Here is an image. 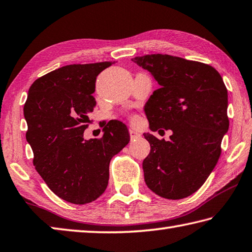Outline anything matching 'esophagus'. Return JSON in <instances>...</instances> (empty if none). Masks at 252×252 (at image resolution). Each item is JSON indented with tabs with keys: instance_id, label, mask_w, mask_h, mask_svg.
<instances>
[{
	"instance_id": "obj_1",
	"label": "esophagus",
	"mask_w": 252,
	"mask_h": 252,
	"mask_svg": "<svg viewBox=\"0 0 252 252\" xmlns=\"http://www.w3.org/2000/svg\"><path fill=\"white\" fill-rule=\"evenodd\" d=\"M129 133H130V138H131V140L139 139L140 136H141L139 132H136V131H135V130H133V129H130V130H129Z\"/></svg>"
}]
</instances>
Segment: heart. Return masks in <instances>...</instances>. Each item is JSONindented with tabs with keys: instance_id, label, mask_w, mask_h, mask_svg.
<instances>
[{
	"instance_id": "b5f03b06",
	"label": "heart",
	"mask_w": 252,
	"mask_h": 252,
	"mask_svg": "<svg viewBox=\"0 0 252 252\" xmlns=\"http://www.w3.org/2000/svg\"><path fill=\"white\" fill-rule=\"evenodd\" d=\"M132 121L135 122V121H136V118H135V117H132Z\"/></svg>"
}]
</instances>
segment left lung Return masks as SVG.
<instances>
[{
  "instance_id": "8db88e82",
  "label": "left lung",
  "mask_w": 252,
  "mask_h": 252,
  "mask_svg": "<svg viewBox=\"0 0 252 252\" xmlns=\"http://www.w3.org/2000/svg\"><path fill=\"white\" fill-rule=\"evenodd\" d=\"M132 61L161 86L144 108L151 131L173 132L168 141L143 134L151 145L142 165L145 184L163 198H185L202 187L220 157L229 127L227 88L207 63L162 54Z\"/></svg>"
}]
</instances>
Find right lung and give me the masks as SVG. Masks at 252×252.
<instances>
[{"mask_svg": "<svg viewBox=\"0 0 252 252\" xmlns=\"http://www.w3.org/2000/svg\"><path fill=\"white\" fill-rule=\"evenodd\" d=\"M112 63L63 66L36 79L29 90L24 117L33 164L53 193L68 203L84 205L101 196L111 158L130 141L126 126L118 120L103 126L101 138H84L95 107V79Z\"/></svg>", "mask_w": 252, "mask_h": 252, "instance_id": "right-lung-1", "label": "right lung"}]
</instances>
